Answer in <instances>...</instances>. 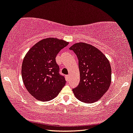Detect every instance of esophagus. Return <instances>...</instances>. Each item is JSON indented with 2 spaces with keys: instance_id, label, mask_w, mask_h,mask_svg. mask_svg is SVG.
<instances>
[{
  "instance_id": "esophagus-1",
  "label": "esophagus",
  "mask_w": 133,
  "mask_h": 133,
  "mask_svg": "<svg viewBox=\"0 0 133 133\" xmlns=\"http://www.w3.org/2000/svg\"><path fill=\"white\" fill-rule=\"evenodd\" d=\"M66 80L67 81H69V79H70V75H66Z\"/></svg>"
}]
</instances>
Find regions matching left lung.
<instances>
[{"instance_id":"1","label":"left lung","mask_w":133,"mask_h":133,"mask_svg":"<svg viewBox=\"0 0 133 133\" xmlns=\"http://www.w3.org/2000/svg\"><path fill=\"white\" fill-rule=\"evenodd\" d=\"M69 49L79 60L80 82L73 92L77 99L91 104L98 101L108 90L111 82L110 63L104 54L89 44L79 43Z\"/></svg>"}]
</instances>
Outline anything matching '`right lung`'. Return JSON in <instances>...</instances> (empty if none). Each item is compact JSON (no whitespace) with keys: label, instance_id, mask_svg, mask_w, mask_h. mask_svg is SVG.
Wrapping results in <instances>:
<instances>
[{"label":"right lung","instance_id":"right-lung-1","mask_svg":"<svg viewBox=\"0 0 133 133\" xmlns=\"http://www.w3.org/2000/svg\"><path fill=\"white\" fill-rule=\"evenodd\" d=\"M69 43L63 39L47 38L29 49L22 64V81L29 93L41 101H49L58 95L66 84L59 73L56 56Z\"/></svg>","mask_w":133,"mask_h":133}]
</instances>
